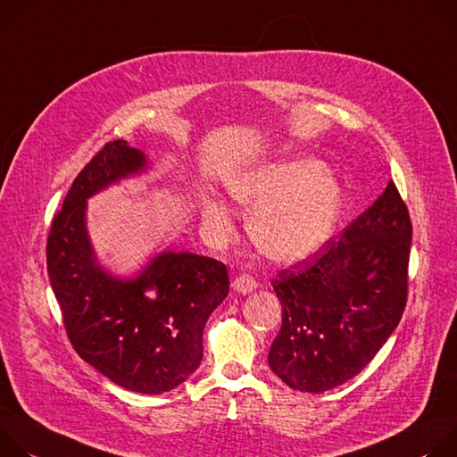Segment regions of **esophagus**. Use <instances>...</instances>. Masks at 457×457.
<instances>
[{"label": "esophagus", "mask_w": 457, "mask_h": 457, "mask_svg": "<svg viewBox=\"0 0 457 457\" xmlns=\"http://www.w3.org/2000/svg\"><path fill=\"white\" fill-rule=\"evenodd\" d=\"M258 283L254 281V278H250L246 274H241L239 278H236L232 281V288L237 292V294H250L252 290H256Z\"/></svg>", "instance_id": "esophagus-1"}]
</instances>
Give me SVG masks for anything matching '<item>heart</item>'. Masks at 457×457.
I'll return each mask as SVG.
<instances>
[{"label": "heart", "instance_id": "1", "mask_svg": "<svg viewBox=\"0 0 457 457\" xmlns=\"http://www.w3.org/2000/svg\"><path fill=\"white\" fill-rule=\"evenodd\" d=\"M228 190L252 214L248 232L258 250L281 265L318 254L336 236L345 212L343 185L323 162L312 158L256 167L232 179ZM201 221L218 243L234 234V216L223 199L203 203Z\"/></svg>", "mask_w": 457, "mask_h": 457}]
</instances>
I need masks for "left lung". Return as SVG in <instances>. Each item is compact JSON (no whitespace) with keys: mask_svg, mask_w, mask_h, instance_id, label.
Returning <instances> with one entry per match:
<instances>
[{"mask_svg":"<svg viewBox=\"0 0 457 457\" xmlns=\"http://www.w3.org/2000/svg\"><path fill=\"white\" fill-rule=\"evenodd\" d=\"M411 239L407 205L390 181L339 239L272 279L283 323L269 367L283 383L320 394L372 361L407 303Z\"/></svg>","mask_w":457,"mask_h":457,"instance_id":"obj_1","label":"left lung"}]
</instances>
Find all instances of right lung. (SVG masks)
Masks as SVG:
<instances>
[{
	"label": "right lung",
	"instance_id": "1",
	"mask_svg": "<svg viewBox=\"0 0 457 457\" xmlns=\"http://www.w3.org/2000/svg\"><path fill=\"white\" fill-rule=\"evenodd\" d=\"M150 170L143 150L107 143L74 179L46 241V270L79 358L112 383L163 394L203 360V328L228 294L227 267L163 250L132 276L99 263L87 228L88 199Z\"/></svg>",
	"mask_w": 457,
	"mask_h": 457
}]
</instances>
